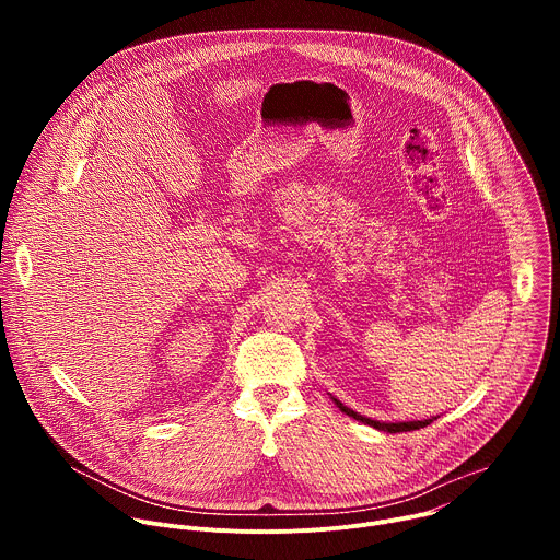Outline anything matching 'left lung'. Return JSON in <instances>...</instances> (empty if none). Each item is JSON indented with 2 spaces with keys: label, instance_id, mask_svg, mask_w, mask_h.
I'll return each instance as SVG.
<instances>
[{
  "label": "left lung",
  "instance_id": "left-lung-1",
  "mask_svg": "<svg viewBox=\"0 0 560 560\" xmlns=\"http://www.w3.org/2000/svg\"><path fill=\"white\" fill-rule=\"evenodd\" d=\"M332 401L337 404V408L341 410V412H346L348 417H352V419H357V421H361V423H365V425H370V428H376V430H381V432H389V434H396V432H412V430H419V428H425V425H430L436 417H432V419H423V421H398V423H381V421H374V419H368V417H363V415H359V412H354V410H350V408H346L341 401H337V398H332Z\"/></svg>",
  "mask_w": 560,
  "mask_h": 560
}]
</instances>
